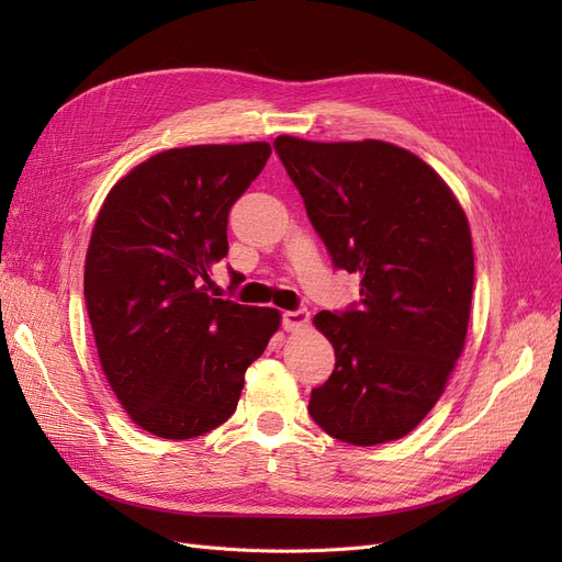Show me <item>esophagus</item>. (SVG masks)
<instances>
[{"label":"esophagus","instance_id":"34e87169","mask_svg":"<svg viewBox=\"0 0 562 562\" xmlns=\"http://www.w3.org/2000/svg\"><path fill=\"white\" fill-rule=\"evenodd\" d=\"M310 323V312L307 310H295V312H283L281 326L283 330H300Z\"/></svg>","mask_w":562,"mask_h":562}]
</instances>
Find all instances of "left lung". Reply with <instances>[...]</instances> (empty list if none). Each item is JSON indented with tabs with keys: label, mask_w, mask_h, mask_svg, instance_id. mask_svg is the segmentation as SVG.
<instances>
[{
	"label": "left lung",
	"mask_w": 562,
	"mask_h": 562,
	"mask_svg": "<svg viewBox=\"0 0 562 562\" xmlns=\"http://www.w3.org/2000/svg\"><path fill=\"white\" fill-rule=\"evenodd\" d=\"M274 149L333 265L361 277V300L318 312L335 370L310 415L351 446L403 438L429 415L464 349L473 246L450 187L413 151L382 140Z\"/></svg>",
	"instance_id": "8db88e82"
}]
</instances>
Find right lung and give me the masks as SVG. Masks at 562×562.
<instances>
[{
  "mask_svg": "<svg viewBox=\"0 0 562 562\" xmlns=\"http://www.w3.org/2000/svg\"><path fill=\"white\" fill-rule=\"evenodd\" d=\"M269 155L267 143L166 149L119 180L98 213L83 300L100 366L128 417L159 438L227 422L246 368L279 330L277 310L206 285L229 250V209Z\"/></svg>",
  "mask_w": 562,
  "mask_h": 562,
  "instance_id": "obj_1",
  "label": "right lung"
}]
</instances>
